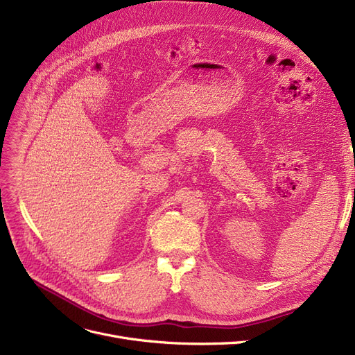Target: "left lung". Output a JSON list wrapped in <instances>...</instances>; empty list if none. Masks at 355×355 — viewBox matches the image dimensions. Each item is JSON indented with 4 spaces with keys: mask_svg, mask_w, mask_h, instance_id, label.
<instances>
[{
    "mask_svg": "<svg viewBox=\"0 0 355 355\" xmlns=\"http://www.w3.org/2000/svg\"><path fill=\"white\" fill-rule=\"evenodd\" d=\"M354 194H355V193H354Z\"/></svg>",
    "mask_w": 355,
    "mask_h": 355,
    "instance_id": "8db88e82",
    "label": "left lung"
}]
</instances>
